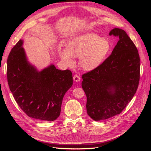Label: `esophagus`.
Returning <instances> with one entry per match:
<instances>
[{
	"label": "esophagus",
	"instance_id": "obj_1",
	"mask_svg": "<svg viewBox=\"0 0 151 151\" xmlns=\"http://www.w3.org/2000/svg\"><path fill=\"white\" fill-rule=\"evenodd\" d=\"M73 80L75 82H79L81 80V78H80L79 76H78V75H75L73 76Z\"/></svg>",
	"mask_w": 151,
	"mask_h": 151
}]
</instances>
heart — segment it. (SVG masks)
Instances as JSON below:
<instances>
[{
    "label": "heart",
    "mask_w": 151,
    "mask_h": 151,
    "mask_svg": "<svg viewBox=\"0 0 151 151\" xmlns=\"http://www.w3.org/2000/svg\"><path fill=\"white\" fill-rule=\"evenodd\" d=\"M66 49H60L58 54L68 64L73 57L79 56V64L85 70H92L104 61L111 49L110 42L93 33H85L68 40Z\"/></svg>",
    "instance_id": "b5f03b06"
}]
</instances>
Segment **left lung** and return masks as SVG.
Listing matches in <instances>:
<instances>
[{"instance_id": "left-lung-1", "label": "left lung", "mask_w": 151, "mask_h": 151, "mask_svg": "<svg viewBox=\"0 0 151 151\" xmlns=\"http://www.w3.org/2000/svg\"><path fill=\"white\" fill-rule=\"evenodd\" d=\"M109 35L119 37L112 54L82 76L87 114L94 121L119 114L133 99L139 83L140 57L134 44L121 29H113Z\"/></svg>"}]
</instances>
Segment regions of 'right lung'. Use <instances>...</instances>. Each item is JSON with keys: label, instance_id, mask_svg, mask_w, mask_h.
Instances as JSON below:
<instances>
[{"label": "right lung", "instance_id": "1", "mask_svg": "<svg viewBox=\"0 0 151 151\" xmlns=\"http://www.w3.org/2000/svg\"><path fill=\"white\" fill-rule=\"evenodd\" d=\"M23 40L11 50L7 60L9 89L20 108L29 117L52 121L60 114L64 94L73 84L72 73L51 64L39 71L28 61Z\"/></svg>", "mask_w": 151, "mask_h": 151}]
</instances>
